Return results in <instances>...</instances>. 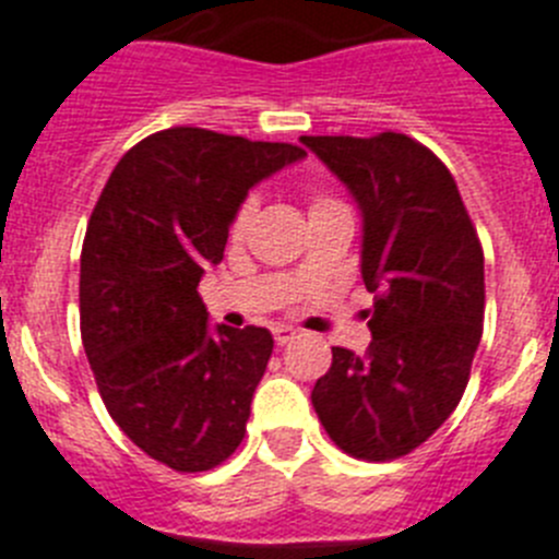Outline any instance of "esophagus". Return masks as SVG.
<instances>
[{"label":"esophagus","mask_w":559,"mask_h":559,"mask_svg":"<svg viewBox=\"0 0 559 559\" xmlns=\"http://www.w3.org/2000/svg\"><path fill=\"white\" fill-rule=\"evenodd\" d=\"M296 338V330L290 328H276L274 330V341L280 344V347H285V344H290V341Z\"/></svg>","instance_id":"34e87169"}]
</instances>
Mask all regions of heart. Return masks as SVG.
I'll return each instance as SVG.
<instances>
[{"instance_id":"heart-1","label":"heart","mask_w":559,"mask_h":559,"mask_svg":"<svg viewBox=\"0 0 559 559\" xmlns=\"http://www.w3.org/2000/svg\"><path fill=\"white\" fill-rule=\"evenodd\" d=\"M330 204H338V201L328 199V195H313V199H310V212L322 210V206H330ZM254 210H257V195H246V199L237 204L235 215H231V221H229V235L231 237H243V231L249 229Z\"/></svg>"}]
</instances>
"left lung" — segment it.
<instances>
[{"label": "left lung", "mask_w": 559, "mask_h": 559, "mask_svg": "<svg viewBox=\"0 0 559 559\" xmlns=\"http://www.w3.org/2000/svg\"><path fill=\"white\" fill-rule=\"evenodd\" d=\"M364 212V355L333 347L310 400L344 453L392 462L459 406L484 330V251L445 162L406 133L302 136Z\"/></svg>", "instance_id": "left-lung-1"}]
</instances>
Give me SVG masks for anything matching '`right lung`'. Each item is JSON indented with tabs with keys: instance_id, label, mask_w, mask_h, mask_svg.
Segmentation results:
<instances>
[{
	"instance_id": "right-lung-1",
	"label": "right lung",
	"mask_w": 559,
	"mask_h": 559,
	"mask_svg": "<svg viewBox=\"0 0 559 559\" xmlns=\"http://www.w3.org/2000/svg\"><path fill=\"white\" fill-rule=\"evenodd\" d=\"M305 151L176 126L117 162L81 251V338L97 392L133 445L179 473L237 451L269 367L265 328L210 335L199 283L224 260L246 192Z\"/></svg>"
}]
</instances>
